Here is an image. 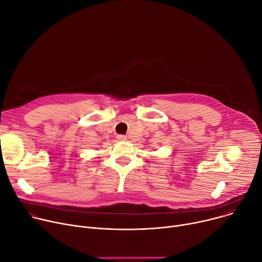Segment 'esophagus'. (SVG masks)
<instances>
[{
	"label": "esophagus",
	"mask_w": 262,
	"mask_h": 262,
	"mask_svg": "<svg viewBox=\"0 0 262 262\" xmlns=\"http://www.w3.org/2000/svg\"><path fill=\"white\" fill-rule=\"evenodd\" d=\"M117 139H118V140H120V141H125L126 139H127V137L125 135H118Z\"/></svg>",
	"instance_id": "obj_1"
}]
</instances>
